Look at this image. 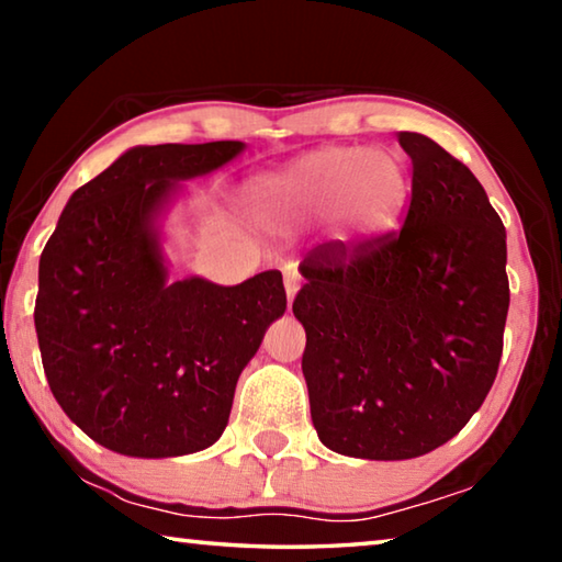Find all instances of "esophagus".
<instances>
[{
	"label": "esophagus",
	"mask_w": 562,
	"mask_h": 562,
	"mask_svg": "<svg viewBox=\"0 0 562 562\" xmlns=\"http://www.w3.org/2000/svg\"><path fill=\"white\" fill-rule=\"evenodd\" d=\"M284 292H288V302L292 304L294 302V294L300 292V282H302V278H300V272L294 270V268H284Z\"/></svg>",
	"instance_id": "34e87169"
}]
</instances>
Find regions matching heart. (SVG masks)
Instances as JSON below:
<instances>
[{
  "label": "heart",
  "instance_id": "b5f03b06",
  "mask_svg": "<svg viewBox=\"0 0 562 562\" xmlns=\"http://www.w3.org/2000/svg\"><path fill=\"white\" fill-rule=\"evenodd\" d=\"M265 221L292 225L337 213L359 237H382L402 217L408 176L394 150L325 146L250 186Z\"/></svg>",
  "mask_w": 562,
  "mask_h": 562
}]
</instances>
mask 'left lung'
<instances>
[{"instance_id": "1", "label": "left lung", "mask_w": 562, "mask_h": 562, "mask_svg": "<svg viewBox=\"0 0 562 562\" xmlns=\"http://www.w3.org/2000/svg\"><path fill=\"white\" fill-rule=\"evenodd\" d=\"M412 205L398 235L325 243L292 312L319 441L351 459L439 449L491 392L508 317L506 227L461 160L402 131Z\"/></svg>"}]
</instances>
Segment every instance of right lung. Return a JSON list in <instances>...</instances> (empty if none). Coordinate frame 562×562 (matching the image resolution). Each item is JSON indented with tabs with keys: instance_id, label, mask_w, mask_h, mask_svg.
<instances>
[{
	"instance_id": "obj_1",
	"label": "right lung",
	"mask_w": 562,
	"mask_h": 562,
	"mask_svg": "<svg viewBox=\"0 0 562 562\" xmlns=\"http://www.w3.org/2000/svg\"><path fill=\"white\" fill-rule=\"evenodd\" d=\"M243 140L136 146L74 190L40 260L34 327L64 414L109 451L170 459L221 439L235 384L288 310L282 274L170 280L164 221L183 180Z\"/></svg>"
}]
</instances>
